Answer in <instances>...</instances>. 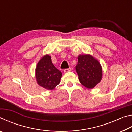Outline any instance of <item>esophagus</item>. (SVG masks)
<instances>
[{
	"label": "esophagus",
	"instance_id": "obj_1",
	"mask_svg": "<svg viewBox=\"0 0 132 132\" xmlns=\"http://www.w3.org/2000/svg\"><path fill=\"white\" fill-rule=\"evenodd\" d=\"M71 70V69L70 68L66 69H64V73H68V72H69V71H70Z\"/></svg>",
	"mask_w": 132,
	"mask_h": 132
}]
</instances>
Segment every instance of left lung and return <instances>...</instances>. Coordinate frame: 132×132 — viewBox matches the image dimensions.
I'll list each match as a JSON object with an SVG mask.
<instances>
[{
  "mask_svg": "<svg viewBox=\"0 0 132 132\" xmlns=\"http://www.w3.org/2000/svg\"><path fill=\"white\" fill-rule=\"evenodd\" d=\"M76 71L82 85L88 89H92L101 81L102 69L97 59L89 54L80 55Z\"/></svg>",
  "mask_w": 132,
  "mask_h": 132,
  "instance_id": "1",
  "label": "left lung"
}]
</instances>
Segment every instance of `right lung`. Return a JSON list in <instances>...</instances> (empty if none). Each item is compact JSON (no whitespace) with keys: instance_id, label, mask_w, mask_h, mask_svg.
Instances as JSON below:
<instances>
[{"instance_id":"right-lung-1","label":"right lung","mask_w":132,"mask_h":132,"mask_svg":"<svg viewBox=\"0 0 132 132\" xmlns=\"http://www.w3.org/2000/svg\"><path fill=\"white\" fill-rule=\"evenodd\" d=\"M37 83L47 90H52L59 84L62 73L53 65L51 56L45 55L38 62L35 69Z\"/></svg>"}]
</instances>
